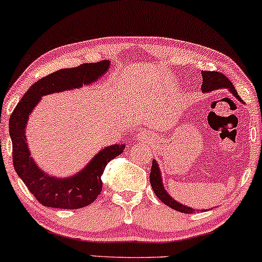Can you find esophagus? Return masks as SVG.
Here are the masks:
<instances>
[{
  "label": "esophagus",
  "mask_w": 262,
  "mask_h": 262,
  "mask_svg": "<svg viewBox=\"0 0 262 262\" xmlns=\"http://www.w3.org/2000/svg\"><path fill=\"white\" fill-rule=\"evenodd\" d=\"M136 138H137L138 141H149V139L151 138V135L148 134V132H138V134L136 135Z\"/></svg>",
  "instance_id": "1"
}]
</instances>
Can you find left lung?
<instances>
[{"label":"left lung","mask_w":262,"mask_h":262,"mask_svg":"<svg viewBox=\"0 0 262 262\" xmlns=\"http://www.w3.org/2000/svg\"><path fill=\"white\" fill-rule=\"evenodd\" d=\"M203 76V84H202V91L204 93L206 92H212L216 91V89H222V88H228L232 94L235 95V98H237L239 101H241V98L237 95V92L235 91V87L232 85L230 80L223 75L222 73H218V71H202ZM150 184H151V187L155 192L157 198H159L161 202L166 204L167 206L171 207V209L179 211V212L182 213H193L194 212V209L192 207H188L184 205V204H180L177 200H174L171 196L166 192V189L163 187L162 179H161V171L159 168V164L155 160L152 161L151 166V171H150Z\"/></svg>","instance_id":"left-lung-1"}]
</instances>
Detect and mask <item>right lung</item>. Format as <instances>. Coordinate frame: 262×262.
<instances>
[{"instance_id": "add662e5", "label": "right lung", "mask_w": 262, "mask_h": 262, "mask_svg": "<svg viewBox=\"0 0 262 262\" xmlns=\"http://www.w3.org/2000/svg\"><path fill=\"white\" fill-rule=\"evenodd\" d=\"M108 60L85 63L62 69L40 78L31 85L9 118V135L13 143V164L16 174L44 206L56 209H80L92 204L102 191L101 175L111 160L124 151L125 145L106 146L93 157L80 173L71 178H55L39 169L31 157L26 139V125L32 110L41 96L59 93L98 81L108 70Z\"/></svg>"}]
</instances>
